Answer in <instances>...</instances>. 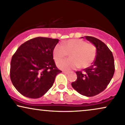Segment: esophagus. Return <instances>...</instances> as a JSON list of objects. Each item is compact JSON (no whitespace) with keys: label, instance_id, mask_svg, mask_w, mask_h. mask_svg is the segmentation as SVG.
<instances>
[{"label":"esophagus","instance_id":"34e87169","mask_svg":"<svg viewBox=\"0 0 125 125\" xmlns=\"http://www.w3.org/2000/svg\"><path fill=\"white\" fill-rule=\"evenodd\" d=\"M63 73H64V74H68V73H69V72H67V71H63Z\"/></svg>","mask_w":125,"mask_h":125}]
</instances>
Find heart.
<instances>
[{"mask_svg":"<svg viewBox=\"0 0 125 125\" xmlns=\"http://www.w3.org/2000/svg\"><path fill=\"white\" fill-rule=\"evenodd\" d=\"M70 53V59L60 61L57 65L63 70L80 67L85 68L94 62L96 54L94 44L79 39H69L62 44H58L53 51L54 59L58 62Z\"/></svg>","mask_w":125,"mask_h":125,"instance_id":"1","label":"heart"}]
</instances>
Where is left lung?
<instances>
[{
	"instance_id": "1",
	"label": "left lung",
	"mask_w": 125,
	"mask_h": 125,
	"mask_svg": "<svg viewBox=\"0 0 125 125\" xmlns=\"http://www.w3.org/2000/svg\"><path fill=\"white\" fill-rule=\"evenodd\" d=\"M84 37L95 46L96 58L90 66L76 72L77 79L72 86L79 94L91 97L106 88L114 74L115 62L112 52L103 42L92 36Z\"/></svg>"
}]
</instances>
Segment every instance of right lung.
Instances as JSON below:
<instances>
[{"label":"right lung","instance_id":"obj_1","mask_svg":"<svg viewBox=\"0 0 125 125\" xmlns=\"http://www.w3.org/2000/svg\"><path fill=\"white\" fill-rule=\"evenodd\" d=\"M58 39L38 37L21 44L13 55L10 77L12 84L24 96L37 99L52 86L57 74L53 51Z\"/></svg>","mask_w":125,"mask_h":125}]
</instances>
